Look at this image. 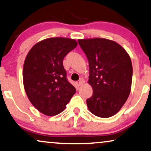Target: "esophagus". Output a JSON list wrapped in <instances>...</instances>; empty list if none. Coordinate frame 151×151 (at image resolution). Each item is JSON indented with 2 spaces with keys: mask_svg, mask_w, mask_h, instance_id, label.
<instances>
[{
  "mask_svg": "<svg viewBox=\"0 0 151 151\" xmlns=\"http://www.w3.org/2000/svg\"><path fill=\"white\" fill-rule=\"evenodd\" d=\"M84 83V80L83 78H80L79 82H78V84H79V85H82V84H83Z\"/></svg>",
  "mask_w": 151,
  "mask_h": 151,
  "instance_id": "34e87169",
  "label": "esophagus"
}]
</instances>
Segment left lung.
I'll return each instance as SVG.
<instances>
[{"label": "left lung", "mask_w": 151, "mask_h": 151, "mask_svg": "<svg viewBox=\"0 0 151 151\" xmlns=\"http://www.w3.org/2000/svg\"><path fill=\"white\" fill-rule=\"evenodd\" d=\"M78 42L89 65L88 83L93 95L86 100L88 108L98 117L113 116L124 104L131 91V58L122 47L108 39H79Z\"/></svg>", "instance_id": "left-lung-1"}]
</instances>
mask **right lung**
I'll use <instances>...</instances> for the list:
<instances>
[{
	"instance_id": "1",
	"label": "right lung",
	"mask_w": 151,
	"mask_h": 151,
	"mask_svg": "<svg viewBox=\"0 0 151 151\" xmlns=\"http://www.w3.org/2000/svg\"><path fill=\"white\" fill-rule=\"evenodd\" d=\"M73 39L51 38L34 45L23 67V84L31 103L43 114H59L76 93L67 78L63 59L77 47Z\"/></svg>"
}]
</instances>
